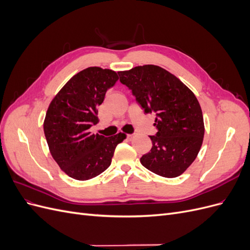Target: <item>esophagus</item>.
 <instances>
[{"label": "esophagus", "instance_id": "1", "mask_svg": "<svg viewBox=\"0 0 250 250\" xmlns=\"http://www.w3.org/2000/svg\"><path fill=\"white\" fill-rule=\"evenodd\" d=\"M133 138V134H127V140L128 141H131Z\"/></svg>", "mask_w": 250, "mask_h": 250}]
</instances>
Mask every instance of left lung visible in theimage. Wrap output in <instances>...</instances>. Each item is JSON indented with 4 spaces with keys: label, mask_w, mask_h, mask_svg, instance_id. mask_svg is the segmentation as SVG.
<instances>
[{
    "label": "left lung",
    "mask_w": 250,
    "mask_h": 250,
    "mask_svg": "<svg viewBox=\"0 0 250 250\" xmlns=\"http://www.w3.org/2000/svg\"><path fill=\"white\" fill-rule=\"evenodd\" d=\"M145 113H155L157 132L141 164L157 175L177 177L195 161L202 145L201 107L192 90L161 66L146 64L119 72Z\"/></svg>",
    "instance_id": "left-lung-1"
}]
</instances>
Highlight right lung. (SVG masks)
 Listing matches in <instances>:
<instances>
[{
	"mask_svg": "<svg viewBox=\"0 0 250 250\" xmlns=\"http://www.w3.org/2000/svg\"><path fill=\"white\" fill-rule=\"evenodd\" d=\"M119 77L115 71L90 66L73 76L50 103L43 131L50 152L66 175L87 180L110 164L124 133L105 138L89 128L98 123V106Z\"/></svg>",
	"mask_w": 250,
	"mask_h": 250,
	"instance_id": "right-lung-1",
	"label": "right lung"
}]
</instances>
